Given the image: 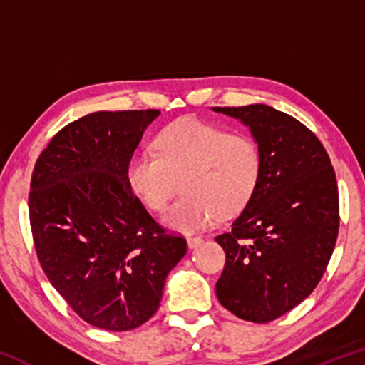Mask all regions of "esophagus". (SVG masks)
I'll list each match as a JSON object with an SVG mask.
<instances>
[{"instance_id":"esophagus-1","label":"esophagus","mask_w":365,"mask_h":365,"mask_svg":"<svg viewBox=\"0 0 365 365\" xmlns=\"http://www.w3.org/2000/svg\"><path fill=\"white\" fill-rule=\"evenodd\" d=\"M187 242H188L190 248H197V246L202 243V238H200V237H188Z\"/></svg>"}]
</instances>
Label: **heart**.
<instances>
[{
    "instance_id": "heart-1",
    "label": "heart",
    "mask_w": 365,
    "mask_h": 365,
    "mask_svg": "<svg viewBox=\"0 0 365 365\" xmlns=\"http://www.w3.org/2000/svg\"><path fill=\"white\" fill-rule=\"evenodd\" d=\"M156 154H135L127 177L151 211L163 212L178 232H195L217 217H232L248 206L261 182L262 150L256 138L230 133L196 117H182L159 132Z\"/></svg>"
}]
</instances>
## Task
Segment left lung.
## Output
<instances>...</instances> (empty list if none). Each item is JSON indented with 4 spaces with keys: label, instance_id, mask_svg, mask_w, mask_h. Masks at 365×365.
Listing matches in <instances>:
<instances>
[{
    "label": "left lung",
    "instance_id": "obj_1",
    "mask_svg": "<svg viewBox=\"0 0 365 365\" xmlns=\"http://www.w3.org/2000/svg\"><path fill=\"white\" fill-rule=\"evenodd\" d=\"M212 110L248 125L264 156L252 200L215 237L227 257L215 293L237 317L265 324L306 299L329 265L339 227L335 170L316 135L282 110Z\"/></svg>",
    "mask_w": 365,
    "mask_h": 365
}]
</instances>
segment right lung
<instances>
[{
	"mask_svg": "<svg viewBox=\"0 0 365 365\" xmlns=\"http://www.w3.org/2000/svg\"><path fill=\"white\" fill-rule=\"evenodd\" d=\"M159 110H100L71 122L36 159L29 193L43 270L80 319L127 331L158 311L165 277L187 252L154 220L127 177Z\"/></svg>",
	"mask_w": 365,
	"mask_h": 365,
	"instance_id": "add662e5",
	"label": "right lung"
}]
</instances>
